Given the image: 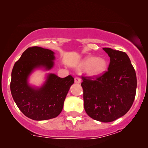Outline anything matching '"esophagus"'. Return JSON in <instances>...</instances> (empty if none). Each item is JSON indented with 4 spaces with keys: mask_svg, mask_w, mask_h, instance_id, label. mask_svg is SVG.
I'll return each mask as SVG.
<instances>
[{
    "mask_svg": "<svg viewBox=\"0 0 148 148\" xmlns=\"http://www.w3.org/2000/svg\"><path fill=\"white\" fill-rule=\"evenodd\" d=\"M81 82H82V80H81L80 78L79 77L75 78V84H80Z\"/></svg>",
    "mask_w": 148,
    "mask_h": 148,
    "instance_id": "esophagus-1",
    "label": "esophagus"
}]
</instances>
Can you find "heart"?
Here are the masks:
<instances>
[{
    "label": "heart",
    "mask_w": 148,
    "mask_h": 148,
    "mask_svg": "<svg viewBox=\"0 0 148 148\" xmlns=\"http://www.w3.org/2000/svg\"><path fill=\"white\" fill-rule=\"evenodd\" d=\"M108 66V61L104 58L89 56L84 58L78 64L77 69L79 71H87L89 75L96 77L104 74Z\"/></svg>",
    "instance_id": "heart-1"
}]
</instances>
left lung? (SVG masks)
<instances>
[{
  "label": "left lung",
  "instance_id": "left-lung-1",
  "mask_svg": "<svg viewBox=\"0 0 148 148\" xmlns=\"http://www.w3.org/2000/svg\"><path fill=\"white\" fill-rule=\"evenodd\" d=\"M110 57L108 71L96 79L82 77L85 110L89 116L104 123L124 116L134 101L135 71L125 52L103 48Z\"/></svg>",
  "mask_w": 148,
  "mask_h": 148
}]
</instances>
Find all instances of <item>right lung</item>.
Returning a JSON list of instances; mask_svg holds the SVG:
<instances>
[{
    "mask_svg": "<svg viewBox=\"0 0 148 148\" xmlns=\"http://www.w3.org/2000/svg\"><path fill=\"white\" fill-rule=\"evenodd\" d=\"M54 54L52 50L38 46L28 48L12 70L10 85L12 96L19 110L32 120H48L58 116L74 83L72 76L60 78L49 73L46 75L42 86L30 84V76L36 70L47 71L54 67Z\"/></svg>",
    "mask_w": 148,
    "mask_h": 148,
    "instance_id": "add662e5",
    "label": "right lung"
}]
</instances>
